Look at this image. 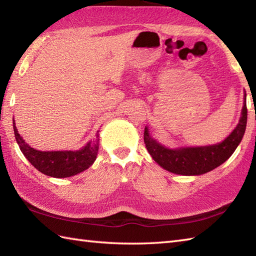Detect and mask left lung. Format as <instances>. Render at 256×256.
<instances>
[{"mask_svg": "<svg viewBox=\"0 0 256 256\" xmlns=\"http://www.w3.org/2000/svg\"><path fill=\"white\" fill-rule=\"evenodd\" d=\"M246 120V94L244 92L240 121L228 138L219 144L170 150L154 140L147 128L144 130V142L148 152L160 167L176 174L200 176L217 168L232 155L244 135Z\"/></svg>", "mask_w": 256, "mask_h": 256, "instance_id": "obj_1", "label": "left lung"}]
</instances>
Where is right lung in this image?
Wrapping results in <instances>:
<instances>
[{
    "instance_id": "obj_1",
    "label": "right lung",
    "mask_w": 256,
    "mask_h": 256,
    "mask_svg": "<svg viewBox=\"0 0 256 256\" xmlns=\"http://www.w3.org/2000/svg\"><path fill=\"white\" fill-rule=\"evenodd\" d=\"M14 124V134L24 156L44 174L53 178H68L85 171L94 162L99 148V134L80 150L40 152L32 148L22 140Z\"/></svg>"
}]
</instances>
